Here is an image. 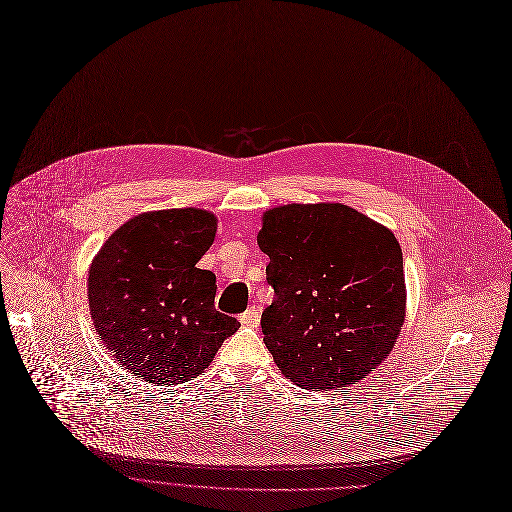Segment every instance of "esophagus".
I'll return each mask as SVG.
<instances>
[{"mask_svg":"<svg viewBox=\"0 0 512 512\" xmlns=\"http://www.w3.org/2000/svg\"><path fill=\"white\" fill-rule=\"evenodd\" d=\"M239 320H241L243 327H253V329H257L259 322H261V310H259V306L247 308V310L241 314Z\"/></svg>","mask_w":512,"mask_h":512,"instance_id":"obj_1","label":"esophagus"}]
</instances>
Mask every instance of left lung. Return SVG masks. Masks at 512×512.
Instances as JSON below:
<instances>
[{
  "label": "left lung",
  "mask_w": 512,
  "mask_h": 512,
  "mask_svg": "<svg viewBox=\"0 0 512 512\" xmlns=\"http://www.w3.org/2000/svg\"><path fill=\"white\" fill-rule=\"evenodd\" d=\"M257 245L273 288L263 341L282 374L327 392L376 371L406 318L394 232L345 204H286L263 212Z\"/></svg>",
  "instance_id": "8db88e82"
}]
</instances>
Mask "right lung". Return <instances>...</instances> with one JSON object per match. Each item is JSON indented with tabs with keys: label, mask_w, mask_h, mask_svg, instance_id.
Wrapping results in <instances>:
<instances>
[{
	"label": "right lung",
	"mask_w": 512,
	"mask_h": 512,
	"mask_svg": "<svg viewBox=\"0 0 512 512\" xmlns=\"http://www.w3.org/2000/svg\"><path fill=\"white\" fill-rule=\"evenodd\" d=\"M216 226L202 208L143 212L116 228L89 265L96 333L120 367L147 384L196 378L241 327L214 308L216 275L196 267Z\"/></svg>",
	"instance_id": "obj_1"
}]
</instances>
